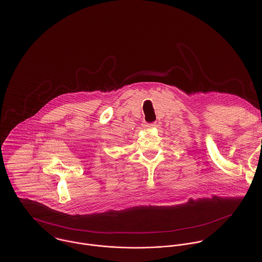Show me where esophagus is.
Returning a JSON list of instances; mask_svg holds the SVG:
<instances>
[{
    "instance_id": "1",
    "label": "esophagus",
    "mask_w": 262,
    "mask_h": 262,
    "mask_svg": "<svg viewBox=\"0 0 262 262\" xmlns=\"http://www.w3.org/2000/svg\"><path fill=\"white\" fill-rule=\"evenodd\" d=\"M155 126V123H151V124H144V128H153Z\"/></svg>"
}]
</instances>
